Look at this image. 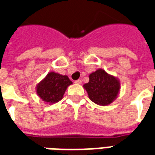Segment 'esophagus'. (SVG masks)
I'll list each match as a JSON object with an SVG mask.
<instances>
[{"instance_id": "esophagus-1", "label": "esophagus", "mask_w": 155, "mask_h": 155, "mask_svg": "<svg viewBox=\"0 0 155 155\" xmlns=\"http://www.w3.org/2000/svg\"><path fill=\"white\" fill-rule=\"evenodd\" d=\"M81 82H82V81H81V80H77V81H74V83H75V84H81Z\"/></svg>"}]
</instances>
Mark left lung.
Returning <instances> with one entry per match:
<instances>
[{
	"label": "left lung",
	"mask_w": 155,
	"mask_h": 155,
	"mask_svg": "<svg viewBox=\"0 0 155 155\" xmlns=\"http://www.w3.org/2000/svg\"><path fill=\"white\" fill-rule=\"evenodd\" d=\"M89 78V82L83 87L87 91L91 101L99 105L106 106L116 100L120 90L118 78L108 74L103 69L92 72Z\"/></svg>",
	"instance_id": "obj_1"
}]
</instances>
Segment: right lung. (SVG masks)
Segmentation results:
<instances>
[{"mask_svg":"<svg viewBox=\"0 0 155 155\" xmlns=\"http://www.w3.org/2000/svg\"><path fill=\"white\" fill-rule=\"evenodd\" d=\"M71 84L72 81L67 75L51 71L36 85V94L45 103L54 104L63 98L66 89Z\"/></svg>","mask_w":155,"mask_h":155,"instance_id":"obj_1","label":"right lung"}]
</instances>
